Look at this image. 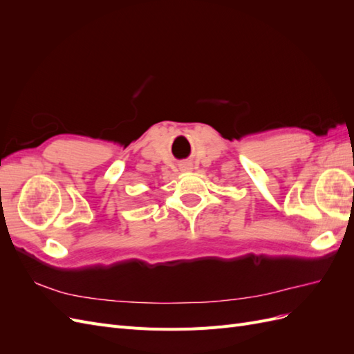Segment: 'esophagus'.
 <instances>
[{"mask_svg": "<svg viewBox=\"0 0 354 354\" xmlns=\"http://www.w3.org/2000/svg\"><path fill=\"white\" fill-rule=\"evenodd\" d=\"M190 169V165L189 164H183L181 165V171H189Z\"/></svg>", "mask_w": 354, "mask_h": 354, "instance_id": "obj_1", "label": "esophagus"}]
</instances>
